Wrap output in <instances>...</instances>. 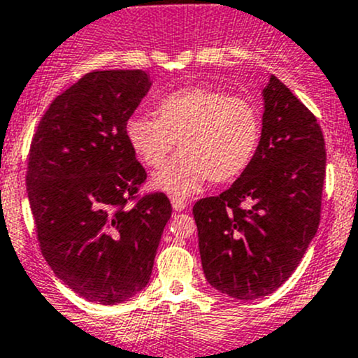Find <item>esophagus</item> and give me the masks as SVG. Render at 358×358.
<instances>
[{"label": "esophagus", "mask_w": 358, "mask_h": 358, "mask_svg": "<svg viewBox=\"0 0 358 358\" xmlns=\"http://www.w3.org/2000/svg\"><path fill=\"white\" fill-rule=\"evenodd\" d=\"M171 206L176 213H180V210H183L187 208V202L180 197H171Z\"/></svg>", "instance_id": "34e87169"}]
</instances>
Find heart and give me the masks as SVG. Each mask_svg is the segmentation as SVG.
Returning <instances> with one entry per match:
<instances>
[{
    "label": "heart",
    "mask_w": 358,
    "mask_h": 358,
    "mask_svg": "<svg viewBox=\"0 0 358 358\" xmlns=\"http://www.w3.org/2000/svg\"><path fill=\"white\" fill-rule=\"evenodd\" d=\"M156 115H134L125 125L135 156L159 168L152 185L171 195L195 194L210 178L227 183L247 171L261 142V116L252 103L220 89L183 87L156 103Z\"/></svg>",
    "instance_id": "b5f03b06"
}]
</instances>
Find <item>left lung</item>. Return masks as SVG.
<instances>
[{
  "instance_id": "1",
  "label": "left lung",
  "mask_w": 358,
  "mask_h": 358,
  "mask_svg": "<svg viewBox=\"0 0 358 358\" xmlns=\"http://www.w3.org/2000/svg\"><path fill=\"white\" fill-rule=\"evenodd\" d=\"M262 97L261 142L250 166L223 194L194 206L206 280L238 300L276 292L300 264L321 220V127L274 75Z\"/></svg>"
}]
</instances>
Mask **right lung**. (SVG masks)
<instances>
[{"instance_id":"obj_1","label":"right lung","mask_w":358,"mask_h":358,"mask_svg":"<svg viewBox=\"0 0 358 358\" xmlns=\"http://www.w3.org/2000/svg\"><path fill=\"white\" fill-rule=\"evenodd\" d=\"M149 89L142 70L90 71L52 101L30 144L27 190L41 252L66 287L101 306L148 287L171 217L161 192L137 199L148 173L125 135Z\"/></svg>"}]
</instances>
